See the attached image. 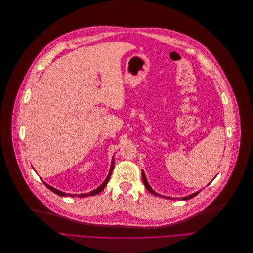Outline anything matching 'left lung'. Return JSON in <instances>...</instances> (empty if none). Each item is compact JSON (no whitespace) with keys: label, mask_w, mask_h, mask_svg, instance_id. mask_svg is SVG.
<instances>
[{"label":"left lung","mask_w":253,"mask_h":253,"mask_svg":"<svg viewBox=\"0 0 253 253\" xmlns=\"http://www.w3.org/2000/svg\"><path fill=\"white\" fill-rule=\"evenodd\" d=\"M141 174H142V180H143V183H144V186H145V188H147V190L149 191L150 193H152V194H154V195H157V193H155L154 191L152 190V188L150 187V185H149V182H148V180H147V178H145V175H144V173L143 172H141ZM198 193H200V191H198V192H196V193H194V194H191V195H189V196H186V197H183V200H190V198H192V197H194V196H196Z\"/></svg>","instance_id":"left-lung-1"}]
</instances>
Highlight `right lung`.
I'll return each mask as SVG.
<instances>
[{
	"label": "right lung",
	"instance_id": "add662e5",
	"mask_svg": "<svg viewBox=\"0 0 253 253\" xmlns=\"http://www.w3.org/2000/svg\"><path fill=\"white\" fill-rule=\"evenodd\" d=\"M113 167H114V163H112L111 170H110V173H109V175H108V177H106V179L104 180V182L102 183V185H101L100 187L97 188V189H96V190H94V191H91V192H88L87 194H79V196H80V197L93 196V195H96V194H98V193H100L101 191L104 189V187H105L106 185H108V181H109V179H110V177H111V174H112V171H113ZM45 186H46L50 191H52L53 193H56V194H58V195H60V196H71V197L76 196V194H65V193H63V192H61V191H59V190H57V189H55V188L50 187L49 185H47V183H45Z\"/></svg>",
	"mask_w": 253,
	"mask_h": 253
}]
</instances>
